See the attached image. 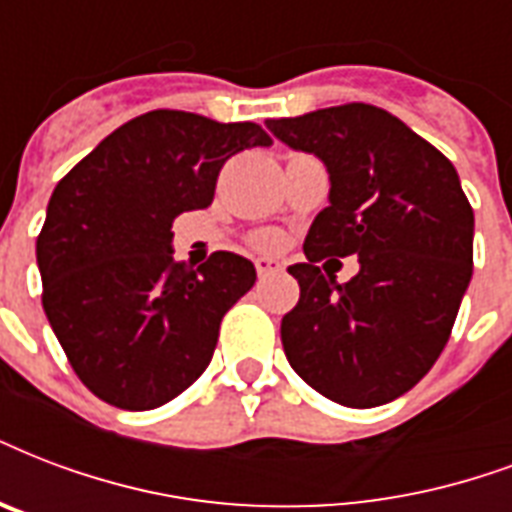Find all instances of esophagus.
<instances>
[{
    "label": "esophagus",
    "mask_w": 512,
    "mask_h": 512,
    "mask_svg": "<svg viewBox=\"0 0 512 512\" xmlns=\"http://www.w3.org/2000/svg\"><path fill=\"white\" fill-rule=\"evenodd\" d=\"M255 268H257V276L265 279V276H271V273L282 271V263H279V260H271V257H257Z\"/></svg>",
    "instance_id": "34e87169"
}]
</instances>
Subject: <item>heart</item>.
Here are the masks:
<instances>
[{"label":"heart","instance_id":"b5f03b06","mask_svg":"<svg viewBox=\"0 0 512 512\" xmlns=\"http://www.w3.org/2000/svg\"><path fill=\"white\" fill-rule=\"evenodd\" d=\"M271 241H273L271 236H265V239H263V244H271Z\"/></svg>","mask_w":512,"mask_h":512}]
</instances>
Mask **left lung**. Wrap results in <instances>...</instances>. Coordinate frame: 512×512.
I'll return each mask as SVG.
<instances>
[{
  "label": "left lung",
  "instance_id": "obj_1",
  "mask_svg": "<svg viewBox=\"0 0 512 512\" xmlns=\"http://www.w3.org/2000/svg\"><path fill=\"white\" fill-rule=\"evenodd\" d=\"M330 174V206L290 265L298 306L282 319L287 360L333 403L373 408L419 384L446 349L473 276V206L454 163L373 104L265 120ZM361 257L346 285L322 256Z\"/></svg>",
  "mask_w": 512,
  "mask_h": 512
}]
</instances>
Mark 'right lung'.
Here are the masks:
<instances>
[{"instance_id": "1", "label": "right lung", "mask_w": 512, "mask_h": 512, "mask_svg": "<svg viewBox=\"0 0 512 512\" xmlns=\"http://www.w3.org/2000/svg\"><path fill=\"white\" fill-rule=\"evenodd\" d=\"M271 142L257 123L152 109L58 182L37 236L42 308L99 400L150 411L206 370L225 311L257 273L233 252L195 271L177 263L171 222L212 204L228 158Z\"/></svg>"}]
</instances>
